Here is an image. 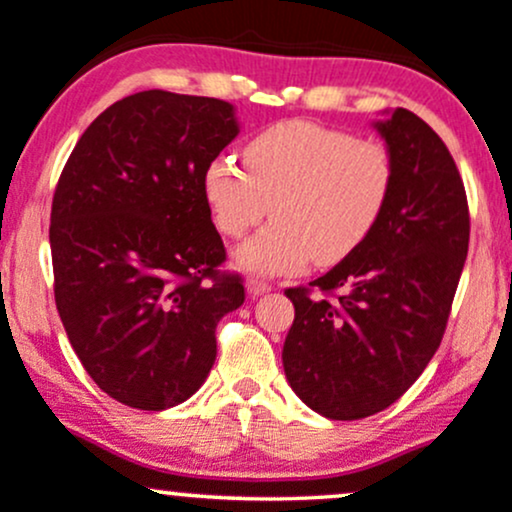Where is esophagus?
Returning a JSON list of instances; mask_svg holds the SVG:
<instances>
[{
	"mask_svg": "<svg viewBox=\"0 0 512 512\" xmlns=\"http://www.w3.org/2000/svg\"><path fill=\"white\" fill-rule=\"evenodd\" d=\"M272 291V284L262 282V279H247V294L250 296H262Z\"/></svg>",
	"mask_w": 512,
	"mask_h": 512,
	"instance_id": "esophagus-1",
	"label": "esophagus"
}]
</instances>
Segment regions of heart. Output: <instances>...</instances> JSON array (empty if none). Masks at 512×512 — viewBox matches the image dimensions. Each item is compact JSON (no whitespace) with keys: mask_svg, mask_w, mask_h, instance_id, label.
Segmentation results:
<instances>
[{"mask_svg":"<svg viewBox=\"0 0 512 512\" xmlns=\"http://www.w3.org/2000/svg\"><path fill=\"white\" fill-rule=\"evenodd\" d=\"M396 162L389 145L313 121H282L245 145V167L218 155L204 196L226 238H243L272 211L274 223L235 252L252 274L335 265L372 235L389 206Z\"/></svg>","mask_w":512,"mask_h":512,"instance_id":"b5f03b06","label":"heart"}]
</instances>
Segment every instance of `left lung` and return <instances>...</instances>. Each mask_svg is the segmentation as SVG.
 <instances>
[{"instance_id":"obj_1","label":"left lung","mask_w":512,"mask_h":512,"mask_svg":"<svg viewBox=\"0 0 512 512\" xmlns=\"http://www.w3.org/2000/svg\"><path fill=\"white\" fill-rule=\"evenodd\" d=\"M374 128L396 162L384 216L308 289H286L296 316L284 374L330 420L367 418L411 389L440 347L469 250L464 182L442 138L408 109Z\"/></svg>"}]
</instances>
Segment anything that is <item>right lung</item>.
<instances>
[{
	"label": "right lung",
	"mask_w": 512,
	"mask_h": 512,
	"mask_svg": "<svg viewBox=\"0 0 512 512\" xmlns=\"http://www.w3.org/2000/svg\"><path fill=\"white\" fill-rule=\"evenodd\" d=\"M238 131L228 101L148 89L99 114L67 157L50 211L55 306L123 406L165 411L199 391L218 320L243 306L204 196L206 165Z\"/></svg>",
	"instance_id": "1"
}]
</instances>
